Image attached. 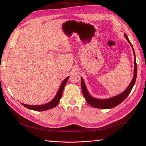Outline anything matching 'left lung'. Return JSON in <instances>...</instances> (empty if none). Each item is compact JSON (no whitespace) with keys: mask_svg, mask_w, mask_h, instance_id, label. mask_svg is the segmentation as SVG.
<instances>
[{"mask_svg":"<svg viewBox=\"0 0 146 146\" xmlns=\"http://www.w3.org/2000/svg\"><path fill=\"white\" fill-rule=\"evenodd\" d=\"M125 38L127 39L131 46L132 47L133 53H134V56H135V62H134V76L132 79L131 82L129 84V85L128 86V87L126 88L123 93L119 94L115 97H111L110 98H108V99H98V98H93V97L90 95V93L87 90V88L86 87L85 83L84 82V80L82 78H81V88H82V91L84 97L86 100L87 101V102L90 104L91 106H92L93 108H100V109H110L115 108L116 106L120 104V103H122L123 100H124L129 95L131 91L132 90V88L134 86L136 81V78H137V62H136V59H135V53L134 49L132 46L131 43L130 42V41L128 38L127 36L126 35H124Z\"/></svg>","mask_w":146,"mask_h":146,"instance_id":"obj_1","label":"left lung"}]
</instances>
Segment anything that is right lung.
Segmentation results:
<instances>
[{
  "mask_svg": "<svg viewBox=\"0 0 146 146\" xmlns=\"http://www.w3.org/2000/svg\"><path fill=\"white\" fill-rule=\"evenodd\" d=\"M69 76H68L65 80H64V81L62 82L61 85L60 86V88L58 89V91L57 93H56V96L55 98L48 104H46L44 105H40V106H31V105H26L24 104L21 103L24 107H26L27 108L29 109V110H32L34 111H46L48 110L49 109H52L53 108L56 107V106L58 105V104L60 102V100L62 97V93H63V90L64 88V86L67 83L68 80Z\"/></svg>",
  "mask_w": 146,
  "mask_h": 146,
  "instance_id": "add662e5",
  "label": "right lung"
}]
</instances>
